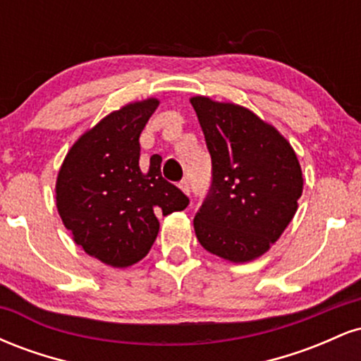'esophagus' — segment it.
<instances>
[{"label": "esophagus", "mask_w": 361, "mask_h": 361, "mask_svg": "<svg viewBox=\"0 0 361 361\" xmlns=\"http://www.w3.org/2000/svg\"><path fill=\"white\" fill-rule=\"evenodd\" d=\"M178 186H180V188L183 190L186 195H190V183H188V180H181L180 185H178Z\"/></svg>", "instance_id": "esophagus-1"}]
</instances>
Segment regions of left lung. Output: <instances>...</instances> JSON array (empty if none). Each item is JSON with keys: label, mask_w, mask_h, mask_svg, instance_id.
Listing matches in <instances>:
<instances>
[{"label": "left lung", "mask_w": 361, "mask_h": 361, "mask_svg": "<svg viewBox=\"0 0 361 361\" xmlns=\"http://www.w3.org/2000/svg\"><path fill=\"white\" fill-rule=\"evenodd\" d=\"M212 159V181L193 219L202 246L244 263L270 250L297 212L299 159L290 144L252 111L192 98Z\"/></svg>", "instance_id": "8db88e82"}]
</instances>
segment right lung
<instances>
[{
	"label": "right lung",
	"mask_w": 361,
	"mask_h": 361,
	"mask_svg": "<svg viewBox=\"0 0 361 361\" xmlns=\"http://www.w3.org/2000/svg\"><path fill=\"white\" fill-rule=\"evenodd\" d=\"M157 100L130 103L71 147L57 176V210L76 244L111 267H130L156 241L157 215L183 210L188 197L161 175V156L139 166L140 132Z\"/></svg>",
	"instance_id": "obj_1"
}]
</instances>
